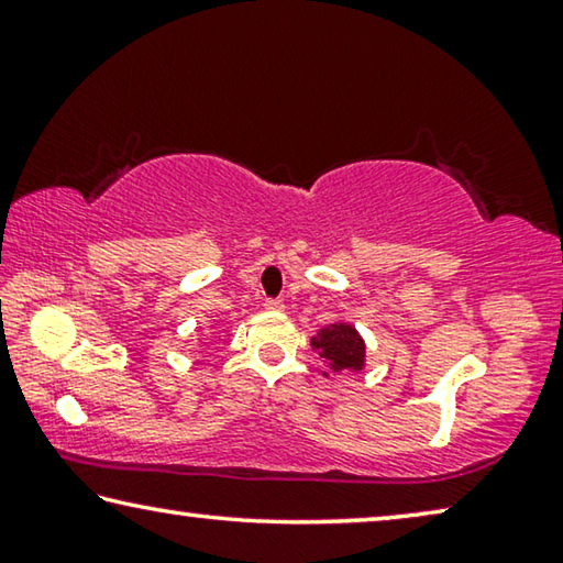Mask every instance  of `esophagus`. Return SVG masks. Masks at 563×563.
Listing matches in <instances>:
<instances>
[{
  "mask_svg": "<svg viewBox=\"0 0 563 563\" xmlns=\"http://www.w3.org/2000/svg\"><path fill=\"white\" fill-rule=\"evenodd\" d=\"M283 308H285V302L278 300V298H268V300H265V310H283Z\"/></svg>",
  "mask_w": 563,
  "mask_h": 563,
  "instance_id": "34e87169",
  "label": "esophagus"
}]
</instances>
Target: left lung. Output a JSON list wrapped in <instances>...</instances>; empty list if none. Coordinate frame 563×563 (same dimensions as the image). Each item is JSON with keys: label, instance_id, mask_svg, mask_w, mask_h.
<instances>
[{"label": "left lung", "instance_id": "obj_1", "mask_svg": "<svg viewBox=\"0 0 563 563\" xmlns=\"http://www.w3.org/2000/svg\"><path fill=\"white\" fill-rule=\"evenodd\" d=\"M310 345L320 352L332 373H360L365 367V340L360 338L355 325H347V322H332L322 328L310 340Z\"/></svg>", "mask_w": 563, "mask_h": 563}]
</instances>
